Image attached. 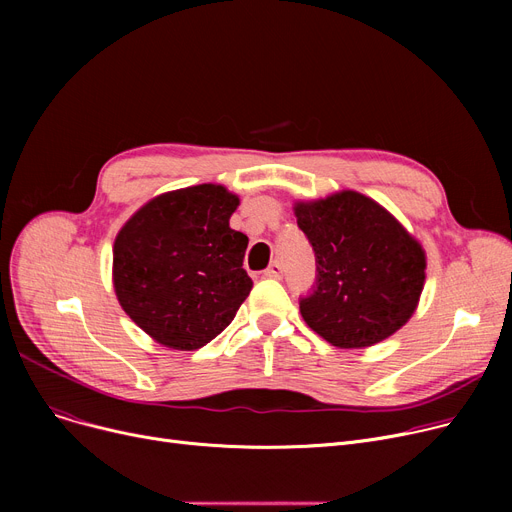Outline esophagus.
I'll return each instance as SVG.
<instances>
[{"mask_svg":"<svg viewBox=\"0 0 512 512\" xmlns=\"http://www.w3.org/2000/svg\"><path fill=\"white\" fill-rule=\"evenodd\" d=\"M263 276L265 278H274V280H280L282 278V265L278 263V261H274L270 267H267V270L263 272Z\"/></svg>","mask_w":512,"mask_h":512,"instance_id":"esophagus-1","label":"esophagus"}]
</instances>
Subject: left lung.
<instances>
[{
	"mask_svg": "<svg viewBox=\"0 0 512 512\" xmlns=\"http://www.w3.org/2000/svg\"><path fill=\"white\" fill-rule=\"evenodd\" d=\"M315 251L307 326L338 348L373 346L407 324L425 282V251L380 203L342 191L294 205Z\"/></svg>",
	"mask_w": 512,
	"mask_h": 512,
	"instance_id": "8db88e82",
	"label": "left lung"
}]
</instances>
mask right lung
I'll use <instances>...</instances> for the list:
<instances>
[{"instance_id":"right-lung-1","label":"right lung","mask_w":512,"mask_h":512,"mask_svg":"<svg viewBox=\"0 0 512 512\" xmlns=\"http://www.w3.org/2000/svg\"><path fill=\"white\" fill-rule=\"evenodd\" d=\"M236 207L222 184L178 188L145 203L118 232L116 297L155 342L195 351L224 332L249 297V238L230 228Z\"/></svg>"}]
</instances>
